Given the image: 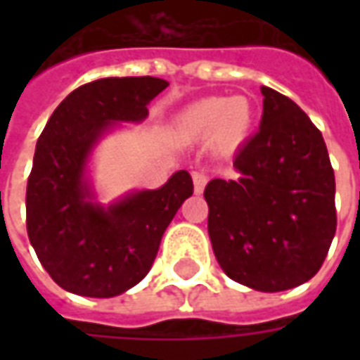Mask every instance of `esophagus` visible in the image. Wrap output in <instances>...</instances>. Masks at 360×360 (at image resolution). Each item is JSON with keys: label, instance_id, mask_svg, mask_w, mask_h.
I'll return each instance as SVG.
<instances>
[{"label": "esophagus", "instance_id": "34e87169", "mask_svg": "<svg viewBox=\"0 0 360 360\" xmlns=\"http://www.w3.org/2000/svg\"><path fill=\"white\" fill-rule=\"evenodd\" d=\"M193 183H195V193L196 195H200L206 187V183H208V177H206V173L202 172H195L193 173Z\"/></svg>", "mask_w": 360, "mask_h": 360}]
</instances>
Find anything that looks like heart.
<instances>
[{"mask_svg":"<svg viewBox=\"0 0 360 360\" xmlns=\"http://www.w3.org/2000/svg\"><path fill=\"white\" fill-rule=\"evenodd\" d=\"M257 110L247 96H206L177 117V131L188 141L208 139L219 148H237L255 125Z\"/></svg>","mask_w":360,"mask_h":360,"instance_id":"heart-1","label":"heart"}]
</instances>
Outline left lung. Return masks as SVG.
<instances>
[{
	"label": "left lung",
	"mask_w": 360,
	"mask_h": 360,
	"mask_svg": "<svg viewBox=\"0 0 360 360\" xmlns=\"http://www.w3.org/2000/svg\"><path fill=\"white\" fill-rule=\"evenodd\" d=\"M260 92V131L233 160L239 177L212 179L204 198L221 270L276 293L309 281L324 264L338 226L335 177L309 115L276 90Z\"/></svg>",
	"instance_id": "8db88e82"
}]
</instances>
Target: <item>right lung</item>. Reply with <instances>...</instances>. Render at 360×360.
<instances>
[{"mask_svg": "<svg viewBox=\"0 0 360 360\" xmlns=\"http://www.w3.org/2000/svg\"><path fill=\"white\" fill-rule=\"evenodd\" d=\"M167 82L108 77L86 82L59 103L36 142L27 183V231L51 279L82 297H115L154 264L165 227L193 179L185 169L156 191H141L110 208L86 200L84 164L111 121H142Z\"/></svg>", "mask_w": 360, "mask_h": 360, "instance_id": "add662e5", "label": "right lung"}]
</instances>
